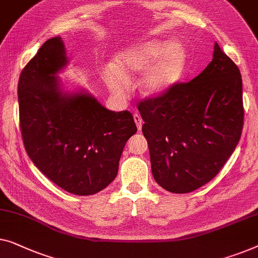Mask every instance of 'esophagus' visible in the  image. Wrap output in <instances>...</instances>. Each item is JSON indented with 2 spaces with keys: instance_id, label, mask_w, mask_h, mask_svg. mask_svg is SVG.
<instances>
[{
  "instance_id": "esophagus-1",
  "label": "esophagus",
  "mask_w": 258,
  "mask_h": 258,
  "mask_svg": "<svg viewBox=\"0 0 258 258\" xmlns=\"http://www.w3.org/2000/svg\"><path fill=\"white\" fill-rule=\"evenodd\" d=\"M134 121H135V123H136L138 132H141L142 125H143V121H142V117L138 114H134Z\"/></svg>"
}]
</instances>
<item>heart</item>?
Listing matches in <instances>:
<instances>
[{
  "label": "heart",
  "mask_w": 258,
  "mask_h": 258,
  "mask_svg": "<svg viewBox=\"0 0 258 258\" xmlns=\"http://www.w3.org/2000/svg\"><path fill=\"white\" fill-rule=\"evenodd\" d=\"M114 70L103 72V80L117 94H123L125 81H138L141 94L159 98L169 93L179 81L186 67V53L180 44L152 39L125 47L115 58Z\"/></svg>",
  "instance_id": "1"
}]
</instances>
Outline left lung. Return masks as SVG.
<instances>
[{
    "mask_svg": "<svg viewBox=\"0 0 258 258\" xmlns=\"http://www.w3.org/2000/svg\"><path fill=\"white\" fill-rule=\"evenodd\" d=\"M138 110L157 184L172 193L196 191L219 173L240 141V70L215 43L199 76L140 102Z\"/></svg>",
    "mask_w": 258,
    "mask_h": 258,
    "instance_id": "left-lung-1",
    "label": "left lung"
}]
</instances>
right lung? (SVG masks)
Here are the masks:
<instances>
[{
    "label": "right lung",
    "instance_id": "1",
    "mask_svg": "<svg viewBox=\"0 0 258 258\" xmlns=\"http://www.w3.org/2000/svg\"><path fill=\"white\" fill-rule=\"evenodd\" d=\"M61 37L47 39L18 80L24 147L39 171L65 191L92 196L116 178L123 148L137 132L128 110L111 111L85 88L67 89Z\"/></svg>",
    "mask_w": 258,
    "mask_h": 258
}]
</instances>
